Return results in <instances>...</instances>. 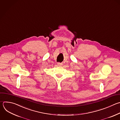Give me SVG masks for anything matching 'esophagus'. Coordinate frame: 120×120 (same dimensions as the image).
<instances>
[{"label":"esophagus","mask_w":120,"mask_h":120,"mask_svg":"<svg viewBox=\"0 0 120 120\" xmlns=\"http://www.w3.org/2000/svg\"><path fill=\"white\" fill-rule=\"evenodd\" d=\"M57 65L58 66H62V65H63V64L62 63H57Z\"/></svg>","instance_id":"esophagus-1"}]
</instances>
